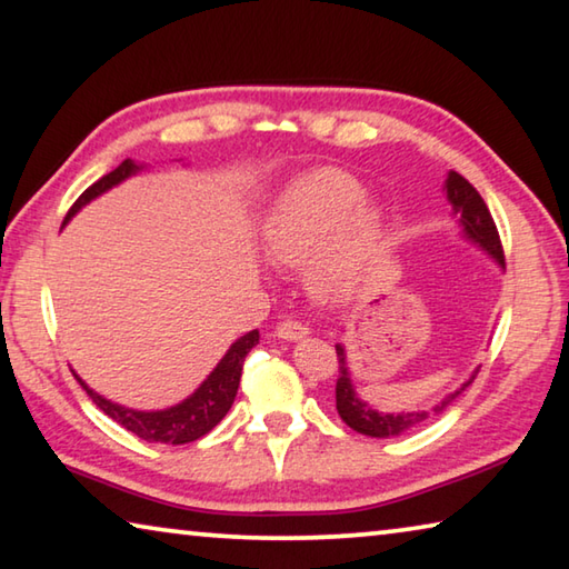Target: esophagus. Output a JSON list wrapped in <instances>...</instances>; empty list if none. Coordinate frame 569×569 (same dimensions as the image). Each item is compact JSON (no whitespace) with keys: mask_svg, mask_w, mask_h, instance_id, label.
<instances>
[{"mask_svg":"<svg viewBox=\"0 0 569 569\" xmlns=\"http://www.w3.org/2000/svg\"><path fill=\"white\" fill-rule=\"evenodd\" d=\"M276 333H278V339H283V341H298V339H303V336L308 333V329H306L301 321L286 319V321H281V323L276 326Z\"/></svg>","mask_w":569,"mask_h":569,"instance_id":"1","label":"esophagus"}]
</instances>
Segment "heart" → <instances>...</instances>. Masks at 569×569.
Wrapping results in <instances>:
<instances>
[{
  "mask_svg": "<svg viewBox=\"0 0 569 569\" xmlns=\"http://www.w3.org/2000/svg\"><path fill=\"white\" fill-rule=\"evenodd\" d=\"M366 190L351 172L323 168L298 178L266 223V250L283 266L308 268L321 298H339L361 281L381 233L379 213L359 210Z\"/></svg>",
  "mask_w": 569,
  "mask_h": 569,
  "instance_id": "1",
  "label": "heart"
}]
</instances>
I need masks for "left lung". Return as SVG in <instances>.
<instances>
[{
  "instance_id": "8db88e82",
  "label": "left lung",
  "mask_w": 569,
  "mask_h": 569,
  "mask_svg": "<svg viewBox=\"0 0 569 569\" xmlns=\"http://www.w3.org/2000/svg\"><path fill=\"white\" fill-rule=\"evenodd\" d=\"M447 196L457 213L461 216V226H465L469 238H475L477 243L487 250V253H492L497 261L505 266V248H502V240H499V230L495 226L492 213H489L485 198L479 196L477 188L471 186L467 178H461L459 172H449ZM336 356H339V377H336V409H339V417L349 423L353 431H359V435H366V437H397V435H401V431L413 427V423H419L429 417V411L383 413V411L366 407L363 401L356 399L341 346H336ZM471 379L465 383V387H469ZM459 391H455L451 397L441 401V407H437V411L445 409Z\"/></svg>"
}]
</instances>
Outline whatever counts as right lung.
Segmentation results:
<instances>
[{"mask_svg": "<svg viewBox=\"0 0 569 569\" xmlns=\"http://www.w3.org/2000/svg\"><path fill=\"white\" fill-rule=\"evenodd\" d=\"M134 170H138V166H134L130 158L122 160L118 168L108 172V176H102L98 182H92V186L74 200L72 208L67 210L64 220L72 218L77 210H80L84 203H90L92 198H98L100 192L118 186L120 180L128 178ZM258 339H261L258 331L240 336V339L230 346L223 359H220L213 373L200 383V389L192 393L190 399L166 411H134V409L118 407V403L102 399L90 387H84V381L80 377H77V381L82 383V389L88 391V397L98 403L110 419H114L120 427L132 431L134 437L146 439L150 445L152 441H160V445H190V441L206 437L208 431L226 417L228 409L233 407L240 373H243V361L248 351L258 343Z\"/></svg>", "mask_w": 569, "mask_h": 569, "instance_id": "obj_1", "label": "right lung"}]
</instances>
